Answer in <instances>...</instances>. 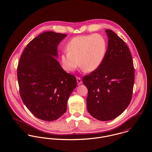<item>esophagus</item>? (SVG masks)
<instances>
[{"instance_id":"obj_1","label":"esophagus","mask_w":152,"mask_h":152,"mask_svg":"<svg viewBox=\"0 0 152 152\" xmlns=\"http://www.w3.org/2000/svg\"><path fill=\"white\" fill-rule=\"evenodd\" d=\"M77 83L78 85H80L82 84V81L80 77H77Z\"/></svg>"}]
</instances>
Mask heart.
Returning <instances> with one entry per match:
<instances>
[{
    "label": "heart",
    "mask_w": 152,
    "mask_h": 152,
    "mask_svg": "<svg viewBox=\"0 0 152 152\" xmlns=\"http://www.w3.org/2000/svg\"><path fill=\"white\" fill-rule=\"evenodd\" d=\"M107 45L106 39L101 35L91 34L73 38L67 45L68 51L61 56L64 69L72 72L79 63L83 69L88 72L98 69L105 59Z\"/></svg>",
    "instance_id": "1"
}]
</instances>
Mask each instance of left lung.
<instances>
[{"label":"left lung","instance_id":"obj_1","mask_svg":"<svg viewBox=\"0 0 152 152\" xmlns=\"http://www.w3.org/2000/svg\"><path fill=\"white\" fill-rule=\"evenodd\" d=\"M108 45L101 66L83 79L88 89V113L101 121L113 120L128 107L134 84V68L126 43L110 29L105 30Z\"/></svg>","mask_w":152,"mask_h":152}]
</instances>
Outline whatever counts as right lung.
I'll return each instance as SVG.
<instances>
[{"label":"right lung","instance_id":"add662e5","mask_svg":"<svg viewBox=\"0 0 152 152\" xmlns=\"http://www.w3.org/2000/svg\"><path fill=\"white\" fill-rule=\"evenodd\" d=\"M66 36L52 31L40 34L28 43L19 61L20 96L31 113L42 120L54 121L65 113L77 86L75 76L66 73L56 59L59 43Z\"/></svg>","mask_w":152,"mask_h":152}]
</instances>
